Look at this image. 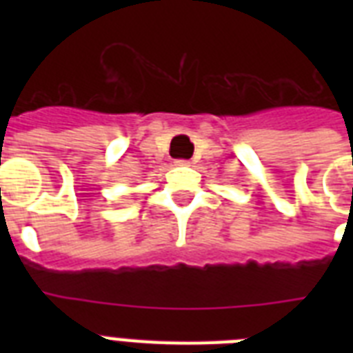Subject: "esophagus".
<instances>
[{
  "mask_svg": "<svg viewBox=\"0 0 353 353\" xmlns=\"http://www.w3.org/2000/svg\"><path fill=\"white\" fill-rule=\"evenodd\" d=\"M176 165H177V166H188V165H190V161H187V159H177V161H176Z\"/></svg>",
  "mask_w": 353,
  "mask_h": 353,
  "instance_id": "34e87169",
  "label": "esophagus"
}]
</instances>
